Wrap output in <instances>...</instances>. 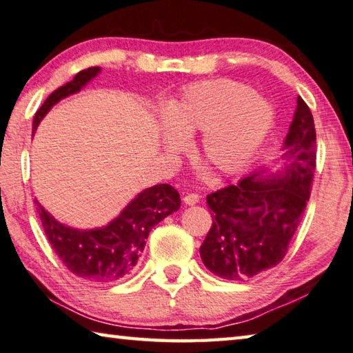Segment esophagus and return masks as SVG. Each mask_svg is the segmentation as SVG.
Segmentation results:
<instances>
[{"mask_svg": "<svg viewBox=\"0 0 353 353\" xmlns=\"http://www.w3.org/2000/svg\"><path fill=\"white\" fill-rule=\"evenodd\" d=\"M183 202L187 203V205H196V203L199 202V194H196V193H188V194H185V197H183Z\"/></svg>", "mask_w": 353, "mask_h": 353, "instance_id": "1", "label": "esophagus"}]
</instances>
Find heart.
I'll list each match as a JSON object with an SVG mask.
<instances>
[{
  "mask_svg": "<svg viewBox=\"0 0 353 353\" xmlns=\"http://www.w3.org/2000/svg\"><path fill=\"white\" fill-rule=\"evenodd\" d=\"M165 121L172 136L166 145L183 148L185 140L203 134L201 156L219 172H234L248 162L273 123V108L252 89L232 80L190 86L170 105Z\"/></svg>",
  "mask_w": 353,
  "mask_h": 353,
  "instance_id": "1",
  "label": "heart"
}]
</instances>
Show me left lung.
<instances>
[{"label":"left lung","instance_id":"left-lung-1","mask_svg":"<svg viewBox=\"0 0 353 353\" xmlns=\"http://www.w3.org/2000/svg\"><path fill=\"white\" fill-rule=\"evenodd\" d=\"M278 172H254L207 196L213 225L201 245L205 267L228 281L253 278L284 259L309 202L316 168V131L305 101L296 111Z\"/></svg>","mask_w":353,"mask_h":353}]
</instances>
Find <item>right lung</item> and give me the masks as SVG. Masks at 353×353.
Instances as JSON below:
<instances>
[{
	"label": "right lung",
	"mask_w": 353,
	"mask_h": 353,
	"mask_svg": "<svg viewBox=\"0 0 353 353\" xmlns=\"http://www.w3.org/2000/svg\"><path fill=\"white\" fill-rule=\"evenodd\" d=\"M99 72V66L80 70L74 80L50 94L35 112L32 131L35 132L50 108L68 95L79 92ZM34 203L49 243L68 270L91 283H112L126 278L134 270L152 227L181 208V194L171 185H154L132 199L106 227L95 230L63 225L38 201Z\"/></svg>",
	"instance_id": "1"
}]
</instances>
